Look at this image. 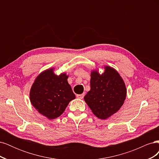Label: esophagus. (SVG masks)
Returning <instances> with one entry per match:
<instances>
[{"label":"esophagus","mask_w":159,"mask_h":159,"mask_svg":"<svg viewBox=\"0 0 159 159\" xmlns=\"http://www.w3.org/2000/svg\"><path fill=\"white\" fill-rule=\"evenodd\" d=\"M76 97L78 98V99H83L84 97V93H82V94H78L76 95Z\"/></svg>","instance_id":"obj_1"}]
</instances>
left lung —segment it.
Here are the masks:
<instances>
[{
	"instance_id": "8db88e82",
	"label": "left lung",
	"mask_w": 159,
	"mask_h": 159,
	"mask_svg": "<svg viewBox=\"0 0 159 159\" xmlns=\"http://www.w3.org/2000/svg\"><path fill=\"white\" fill-rule=\"evenodd\" d=\"M90 87L84 100L93 114L101 119L118 111L125 100V84L118 72L109 66H105L102 74L97 70L91 71Z\"/></svg>"
}]
</instances>
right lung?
<instances>
[{"label": "right lung", "mask_w": 159, "mask_h": 159, "mask_svg": "<svg viewBox=\"0 0 159 159\" xmlns=\"http://www.w3.org/2000/svg\"><path fill=\"white\" fill-rule=\"evenodd\" d=\"M54 68L38 75L32 85L30 99L33 107L49 119L58 117L75 98L65 73L56 75Z\"/></svg>", "instance_id": "obj_1"}]
</instances>
